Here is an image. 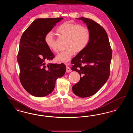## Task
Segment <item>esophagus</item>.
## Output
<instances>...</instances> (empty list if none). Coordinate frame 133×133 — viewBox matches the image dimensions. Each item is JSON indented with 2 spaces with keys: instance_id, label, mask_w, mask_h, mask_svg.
Returning a JSON list of instances; mask_svg holds the SVG:
<instances>
[{
  "instance_id": "esophagus-1",
  "label": "esophagus",
  "mask_w": 133,
  "mask_h": 133,
  "mask_svg": "<svg viewBox=\"0 0 133 133\" xmlns=\"http://www.w3.org/2000/svg\"><path fill=\"white\" fill-rule=\"evenodd\" d=\"M72 70H71V69H70V68L68 67V66H66V72H67V73H69V72H70Z\"/></svg>"
}]
</instances>
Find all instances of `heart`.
Wrapping results in <instances>:
<instances>
[{
    "instance_id": "heart-1",
    "label": "heart",
    "mask_w": 133,
    "mask_h": 133,
    "mask_svg": "<svg viewBox=\"0 0 133 133\" xmlns=\"http://www.w3.org/2000/svg\"><path fill=\"white\" fill-rule=\"evenodd\" d=\"M56 32L62 37L67 38V49L58 54L56 60L59 62H67L75 53H80L88 46L90 41V32L87 27L71 22L61 24ZM44 43L48 48L54 52L58 51L57 40L51 31L46 33L44 37Z\"/></svg>"
}]
</instances>
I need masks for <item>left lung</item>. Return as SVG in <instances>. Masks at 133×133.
<instances>
[{"instance_id": "obj_1", "label": "left lung", "mask_w": 133, "mask_h": 133, "mask_svg": "<svg viewBox=\"0 0 133 133\" xmlns=\"http://www.w3.org/2000/svg\"><path fill=\"white\" fill-rule=\"evenodd\" d=\"M87 24L90 32V41L85 49L71 61L72 70L80 75L79 82L72 87L73 92L81 97L92 96L108 80L110 75L112 49L104 29L94 20L77 18Z\"/></svg>"}]
</instances>
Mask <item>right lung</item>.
<instances>
[{"instance_id": "obj_1", "label": "right lung", "mask_w": 133, "mask_h": 133, "mask_svg": "<svg viewBox=\"0 0 133 133\" xmlns=\"http://www.w3.org/2000/svg\"><path fill=\"white\" fill-rule=\"evenodd\" d=\"M63 18H39L28 27L22 36L17 55L20 80L25 90L37 97H43L52 92L55 82L66 72V66L45 64L55 57L44 43L46 33L50 32Z\"/></svg>"}]
</instances>
